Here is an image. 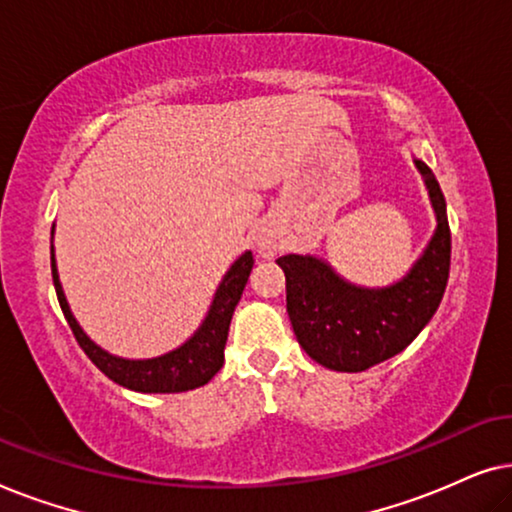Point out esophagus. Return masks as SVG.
Here are the masks:
<instances>
[{"label": "esophagus", "instance_id": "1", "mask_svg": "<svg viewBox=\"0 0 512 512\" xmlns=\"http://www.w3.org/2000/svg\"><path fill=\"white\" fill-rule=\"evenodd\" d=\"M258 251H261L263 258H272L277 251H282V242L272 233H261V237H258Z\"/></svg>", "mask_w": 512, "mask_h": 512}]
</instances>
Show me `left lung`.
I'll list each match as a JSON object with an SVG mask.
<instances>
[{
	"label": "left lung",
	"mask_w": 512,
	"mask_h": 512,
	"mask_svg": "<svg viewBox=\"0 0 512 512\" xmlns=\"http://www.w3.org/2000/svg\"><path fill=\"white\" fill-rule=\"evenodd\" d=\"M438 216L436 235L410 275L389 289H359L312 256H282L286 312L300 347L314 361L359 373L403 352L429 324L450 277L452 235L445 195L431 167L415 160Z\"/></svg>",
	"instance_id": "left-lung-1"
}]
</instances>
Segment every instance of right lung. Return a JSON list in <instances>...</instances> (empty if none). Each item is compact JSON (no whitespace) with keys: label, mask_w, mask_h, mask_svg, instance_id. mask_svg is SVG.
<instances>
[{"label":"right lung","mask_w":512,"mask_h":512,"mask_svg":"<svg viewBox=\"0 0 512 512\" xmlns=\"http://www.w3.org/2000/svg\"><path fill=\"white\" fill-rule=\"evenodd\" d=\"M254 268V256L251 251L237 258L228 275L216 291L214 303L209 307L207 319L202 321L198 333L193 335L186 345H181L174 352L158 356V359L146 361H128L111 356L95 345L76 319L69 312V305L62 293L58 270H55V258L51 256V270H53V284L55 293H58V303L62 307L69 328H72L76 342H79L83 352L97 368L102 370L109 380H114L121 387H128L132 391H144V394H179V391H188L195 387H202L212 377L219 373L223 366V347L228 340L230 319H233L235 305L240 303L244 286H247L249 272Z\"/></svg>","instance_id":"add662e5"}]
</instances>
